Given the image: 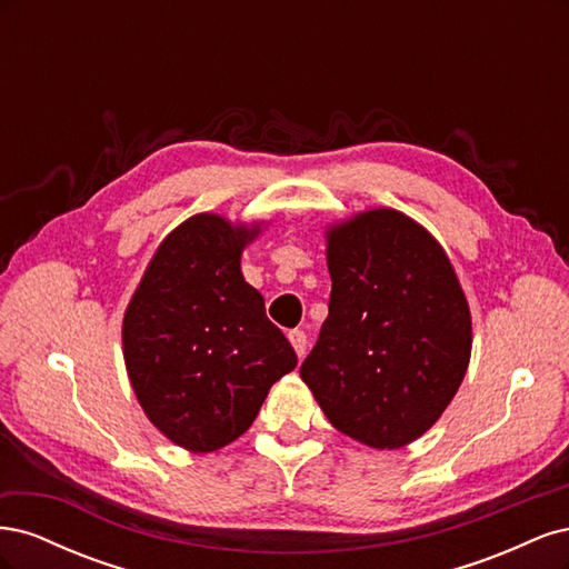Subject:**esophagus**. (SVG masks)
<instances>
[{
  "mask_svg": "<svg viewBox=\"0 0 569 569\" xmlns=\"http://www.w3.org/2000/svg\"><path fill=\"white\" fill-rule=\"evenodd\" d=\"M287 337H289V341H291V347H295L297 356H299V358H303V353H306V343H308L306 335H303L301 330H291Z\"/></svg>",
  "mask_w": 569,
  "mask_h": 569,
  "instance_id": "1",
  "label": "esophagus"
}]
</instances>
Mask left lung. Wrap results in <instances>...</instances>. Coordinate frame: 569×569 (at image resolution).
Instances as JSON below:
<instances>
[{"instance_id": "left-lung-1", "label": "left lung", "mask_w": 569, "mask_h": 569, "mask_svg": "<svg viewBox=\"0 0 569 569\" xmlns=\"http://www.w3.org/2000/svg\"><path fill=\"white\" fill-rule=\"evenodd\" d=\"M330 316L301 380L341 435L370 449L420 439L468 372L472 318L443 247L396 209L325 230Z\"/></svg>"}]
</instances>
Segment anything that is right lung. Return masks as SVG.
I'll return each mask as SVG.
<instances>
[{
  "label": "right lung",
  "mask_w": 569,
  "mask_h": 569,
  "mask_svg": "<svg viewBox=\"0 0 569 569\" xmlns=\"http://www.w3.org/2000/svg\"><path fill=\"white\" fill-rule=\"evenodd\" d=\"M263 222L197 213L166 234L123 316L132 391L159 432L192 453L242 437L270 387L297 368L242 274Z\"/></svg>",
  "instance_id": "add662e5"
}]
</instances>
